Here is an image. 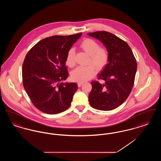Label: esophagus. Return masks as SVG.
I'll list each match as a JSON object with an SVG mask.
<instances>
[{
  "label": "esophagus",
  "mask_w": 161,
  "mask_h": 161,
  "mask_svg": "<svg viewBox=\"0 0 161 161\" xmlns=\"http://www.w3.org/2000/svg\"><path fill=\"white\" fill-rule=\"evenodd\" d=\"M83 83H84L83 82H78V86L80 87L81 86L82 84H83Z\"/></svg>",
  "instance_id": "obj_1"
}]
</instances>
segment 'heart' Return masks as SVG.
I'll return each instance as SVG.
<instances>
[{"instance_id": "obj_1", "label": "heart", "mask_w": 161, "mask_h": 161, "mask_svg": "<svg viewBox=\"0 0 161 161\" xmlns=\"http://www.w3.org/2000/svg\"><path fill=\"white\" fill-rule=\"evenodd\" d=\"M80 47L86 53L90 55V63L98 69H103L107 64L108 55L105 49L101 48L100 45L91 38H86L80 44ZM75 52L74 49H70L66 55V63L69 67H73L75 64ZM96 74V69L92 66H78L74 69L71 74L72 79L74 81L83 82L91 79Z\"/></svg>"}]
</instances>
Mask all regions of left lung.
<instances>
[{
  "instance_id": "1",
  "label": "left lung",
  "mask_w": 161,
  "mask_h": 161,
  "mask_svg": "<svg viewBox=\"0 0 161 161\" xmlns=\"http://www.w3.org/2000/svg\"><path fill=\"white\" fill-rule=\"evenodd\" d=\"M87 35L100 40L108 55L107 64L98 75L104 83H91L90 105L99 110H114L123 104L131 91L137 69L136 59L129 45L114 34L98 31Z\"/></svg>"
}]
</instances>
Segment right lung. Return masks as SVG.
<instances>
[{"label": "right lung", "instance_id": "add662e5", "mask_svg": "<svg viewBox=\"0 0 161 161\" xmlns=\"http://www.w3.org/2000/svg\"><path fill=\"white\" fill-rule=\"evenodd\" d=\"M82 34L44 38L26 54L22 66L25 90L38 110L50 115L67 110L78 89L76 83H64L69 76L66 55Z\"/></svg>", "mask_w": 161, "mask_h": 161}]
</instances>
